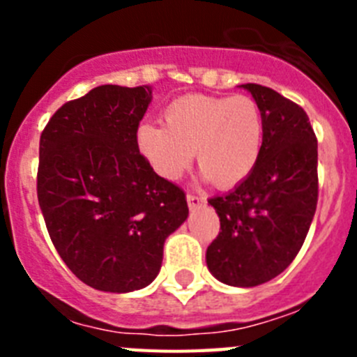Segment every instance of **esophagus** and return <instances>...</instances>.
Instances as JSON below:
<instances>
[{
	"instance_id": "obj_1",
	"label": "esophagus",
	"mask_w": 357,
	"mask_h": 357,
	"mask_svg": "<svg viewBox=\"0 0 357 357\" xmlns=\"http://www.w3.org/2000/svg\"><path fill=\"white\" fill-rule=\"evenodd\" d=\"M188 206H189V209L193 211V209H198V207L200 206H204V204H206V198L204 197H200V195H193V193H189L188 197Z\"/></svg>"
}]
</instances>
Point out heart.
I'll use <instances>...</instances> for the list:
<instances>
[{"label": "heart", "instance_id": "1", "mask_svg": "<svg viewBox=\"0 0 357 357\" xmlns=\"http://www.w3.org/2000/svg\"><path fill=\"white\" fill-rule=\"evenodd\" d=\"M164 125L143 123L135 146L146 164L166 181H178L197 150L200 175L220 188L245 181L259 160L264 119L254 98H176L164 110Z\"/></svg>", "mask_w": 357, "mask_h": 357}]
</instances>
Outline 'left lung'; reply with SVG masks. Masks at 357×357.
Segmentation results:
<instances>
[{"label": "left lung", "mask_w": 357, "mask_h": 357, "mask_svg": "<svg viewBox=\"0 0 357 357\" xmlns=\"http://www.w3.org/2000/svg\"><path fill=\"white\" fill-rule=\"evenodd\" d=\"M241 87L263 112V148L245 181L209 200L222 232L206 263L223 284L254 288L284 272L302 248L317 211L318 144L302 107L270 87Z\"/></svg>", "instance_id": "left-lung-1"}]
</instances>
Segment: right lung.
Masks as SVG:
<instances>
[{
    "mask_svg": "<svg viewBox=\"0 0 357 357\" xmlns=\"http://www.w3.org/2000/svg\"><path fill=\"white\" fill-rule=\"evenodd\" d=\"M150 102V85H100L64 103L40 134L37 198L50 238L69 270L100 291L153 282L164 241L188 220L184 191L135 146Z\"/></svg>",
    "mask_w": 357,
    "mask_h": 357,
    "instance_id": "1",
    "label": "right lung"
}]
</instances>
